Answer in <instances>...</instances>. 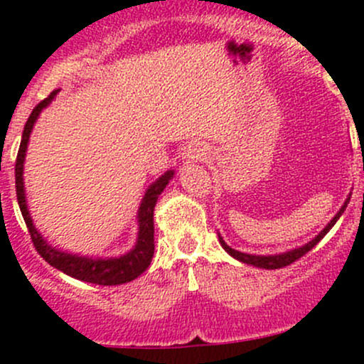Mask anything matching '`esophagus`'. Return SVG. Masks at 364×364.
<instances>
[{"label": "esophagus", "mask_w": 364, "mask_h": 364, "mask_svg": "<svg viewBox=\"0 0 364 364\" xmlns=\"http://www.w3.org/2000/svg\"><path fill=\"white\" fill-rule=\"evenodd\" d=\"M183 160L186 164H193V161H204L208 159V146L200 141H192L183 148L181 153Z\"/></svg>", "instance_id": "34e87169"}]
</instances>
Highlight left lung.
<instances>
[{
  "mask_svg": "<svg viewBox=\"0 0 364 364\" xmlns=\"http://www.w3.org/2000/svg\"><path fill=\"white\" fill-rule=\"evenodd\" d=\"M350 196H352V193H348L347 200H345L343 205H341V208H340V211L336 213L335 216H333V220H331V222H329L328 225H326L324 229H322L321 232H318L317 236L314 237V240H311V241H308V243H306V245H303V247H299V248H294V250H289V252H284V253H277V255H253V253L237 252V250H234V248H230L229 245H227L225 241H223V237L220 236V234H218L220 245H222V248H223V250H225L227 253H229L230 257H234V259H236V260H240V262H243V264H248V266L262 267V269H280V267H285V266H289V264H292V262H294V260L301 259V257H303L304 253H308V252H310L311 248H314L315 245H317L318 241H321L322 237H324L326 234H328L329 230H331V227L335 225L336 222H338V218H340V216H341V213H343V211H345V208H347L348 200H350Z\"/></svg>",
  "mask_w": 364,
  "mask_h": 364,
  "instance_id": "1",
  "label": "left lung"
}]
</instances>
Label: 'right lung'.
<instances>
[{
    "instance_id": "1",
    "label": "right lung",
    "mask_w": 364,
    "mask_h": 364,
    "mask_svg": "<svg viewBox=\"0 0 364 364\" xmlns=\"http://www.w3.org/2000/svg\"><path fill=\"white\" fill-rule=\"evenodd\" d=\"M58 91H53L46 100L40 102L33 112L29 114L28 121L24 124L23 132V141H21L19 153H17L16 160V192L17 200H19L21 213L23 218L28 225L29 234H31L33 245H35L36 252L47 260L53 267L60 269L61 273L68 274V277L75 278V280L87 282V284L95 285H121L127 282L135 280L141 277L146 269L149 267L155 253V223H153V211H155L156 200L159 196L165 190L172 178H174V171H167L160 176L156 181L146 190L144 197H142L141 205L137 211V223H139V232L135 247L130 252L119 257H87L79 255V253H68L60 250V248L53 247L43 240L42 234L36 230L35 223H33L31 215H29L28 203H26V192H24V159H26V149H28L29 135H31L33 127H35L36 119H38L40 112L56 98Z\"/></svg>"
}]
</instances>
